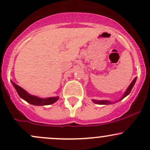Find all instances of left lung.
I'll use <instances>...</instances> for the list:
<instances>
[{"mask_svg":"<svg viewBox=\"0 0 150 150\" xmlns=\"http://www.w3.org/2000/svg\"><path fill=\"white\" fill-rule=\"evenodd\" d=\"M136 80H137V77H135V78H134V80L132 81L131 83L130 84V85L128 86V88H127L126 90H125V92H124V94H123V97L120 98L119 100H118V101H114V102H111V101H108V100H95V99H92V101L94 103V104H100V105L112 104H114V103L118 102V101H120V100H122V99H124L125 97H127V96H128V94H130V92H131L132 87H133L134 85H135V84Z\"/></svg>","mask_w":150,"mask_h":150,"instance_id":"8db88e82","label":"left lung"}]
</instances>
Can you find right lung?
Here are the masks:
<instances>
[{
	"mask_svg": "<svg viewBox=\"0 0 150 150\" xmlns=\"http://www.w3.org/2000/svg\"><path fill=\"white\" fill-rule=\"evenodd\" d=\"M13 87L16 89L18 95L20 97H21L22 99L25 100L27 102L30 103V104L34 105V106H45V105H50L57 101L59 99V97H48V98H40L37 96L32 95L29 94L27 91L25 90L21 87L15 84L13 81H11Z\"/></svg>",
	"mask_w": 150,
	"mask_h": 150,
	"instance_id": "right-lung-1",
	"label": "right lung"
}]
</instances>
